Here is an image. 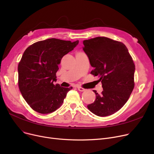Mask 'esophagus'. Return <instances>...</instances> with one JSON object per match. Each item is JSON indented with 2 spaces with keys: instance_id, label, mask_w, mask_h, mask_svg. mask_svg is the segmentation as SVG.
<instances>
[{
  "instance_id": "34e87169",
  "label": "esophagus",
  "mask_w": 154,
  "mask_h": 154,
  "mask_svg": "<svg viewBox=\"0 0 154 154\" xmlns=\"http://www.w3.org/2000/svg\"><path fill=\"white\" fill-rule=\"evenodd\" d=\"M77 88H78V90H79L80 92H84V91H85L84 88H82V87H77Z\"/></svg>"
}]
</instances>
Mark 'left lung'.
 Segmentation results:
<instances>
[{
  "instance_id": "8db88e82",
  "label": "left lung",
  "mask_w": 154,
  "mask_h": 154,
  "mask_svg": "<svg viewBox=\"0 0 154 154\" xmlns=\"http://www.w3.org/2000/svg\"><path fill=\"white\" fill-rule=\"evenodd\" d=\"M83 50L94 68L91 74L98 76L103 91L87 108L95 115L114 114L128 100L134 87L135 64L122 42L104 37L84 40Z\"/></svg>"
}]
</instances>
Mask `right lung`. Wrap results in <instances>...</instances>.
Returning a JSON list of instances; mask_svg holds the SVG:
<instances>
[{
  "instance_id": "right-lung-1",
  "label": "right lung",
  "mask_w": 154,
  "mask_h": 154,
  "mask_svg": "<svg viewBox=\"0 0 154 154\" xmlns=\"http://www.w3.org/2000/svg\"><path fill=\"white\" fill-rule=\"evenodd\" d=\"M70 42L48 38L29 46L18 66L19 87L30 107L40 114H49L59 109L72 87H62L56 82V72L63 57L78 45Z\"/></svg>"
}]
</instances>
